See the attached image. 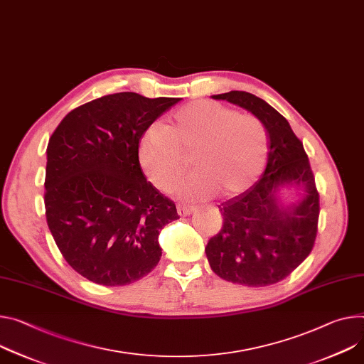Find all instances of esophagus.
Listing matches in <instances>:
<instances>
[{"label": "esophagus", "mask_w": 364, "mask_h": 364, "mask_svg": "<svg viewBox=\"0 0 364 364\" xmlns=\"http://www.w3.org/2000/svg\"><path fill=\"white\" fill-rule=\"evenodd\" d=\"M193 210H194L193 206H186V205H178L177 206V212H178L180 216H188Z\"/></svg>", "instance_id": "34e87169"}]
</instances>
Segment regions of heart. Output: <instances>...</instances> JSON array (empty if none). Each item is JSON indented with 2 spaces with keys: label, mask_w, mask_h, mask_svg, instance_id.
I'll use <instances>...</instances> for the list:
<instances>
[{
  "label": "heart",
  "mask_w": 364,
  "mask_h": 364,
  "mask_svg": "<svg viewBox=\"0 0 364 364\" xmlns=\"http://www.w3.org/2000/svg\"><path fill=\"white\" fill-rule=\"evenodd\" d=\"M267 151V129L258 117L208 100L180 107L165 127L149 126L138 145L146 177L162 191L173 187L188 155L193 173L174 188L184 199L238 194L261 174Z\"/></svg>",
  "instance_id": "heart-1"
}]
</instances>
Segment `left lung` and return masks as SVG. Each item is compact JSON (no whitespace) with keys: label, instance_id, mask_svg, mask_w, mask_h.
I'll return each mask as SVG.
<instances>
[{"label":"left lung","instance_id":"obj_1","mask_svg":"<svg viewBox=\"0 0 364 364\" xmlns=\"http://www.w3.org/2000/svg\"><path fill=\"white\" fill-rule=\"evenodd\" d=\"M258 117L267 129V167L247 191L219 206L223 225L206 245L212 270L223 280L261 287L286 279L311 254L319 218V193L308 155L289 122L245 91L212 95ZM282 186H299L303 199L278 205Z\"/></svg>","mask_w":364,"mask_h":364}]
</instances>
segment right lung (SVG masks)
Instances as JSON below:
<instances>
[{
    "label": "right lung",
    "mask_w": 364,
    "mask_h": 364,
    "mask_svg": "<svg viewBox=\"0 0 364 364\" xmlns=\"http://www.w3.org/2000/svg\"><path fill=\"white\" fill-rule=\"evenodd\" d=\"M178 102L109 94L70 112L49 139L48 226L65 261L92 283L130 284L161 258V229L180 216L174 202L146 180L138 145Z\"/></svg>",
    "instance_id": "right-lung-1"
}]
</instances>
